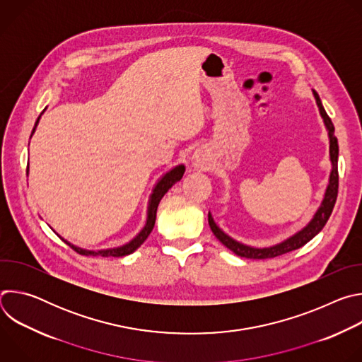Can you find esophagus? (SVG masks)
<instances>
[{
  "label": "esophagus",
  "mask_w": 362,
  "mask_h": 362,
  "mask_svg": "<svg viewBox=\"0 0 362 362\" xmlns=\"http://www.w3.org/2000/svg\"><path fill=\"white\" fill-rule=\"evenodd\" d=\"M193 165H194L196 168L206 169V160H204L203 154H199V153H194V154H193Z\"/></svg>",
  "instance_id": "esophagus-1"
}]
</instances>
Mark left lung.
<instances>
[{"label":"left lung","mask_w":362,"mask_h":362,"mask_svg":"<svg viewBox=\"0 0 362 362\" xmlns=\"http://www.w3.org/2000/svg\"><path fill=\"white\" fill-rule=\"evenodd\" d=\"M314 95H315V100H317L320 113H321V116L324 119L325 127L328 130V136H329V159H331V163H332V170H331V175H329V185H328V187L325 190V196H324V200H322V203L320 206V209L314 215L313 221L309 222L302 230H299L298 233H295L289 239L284 240L282 243H278V245L271 246V247H262V249L261 247L246 246V245H243L240 242H236L235 239H232L223 230L219 229V226L215 223L212 215L209 214L208 215V221H209V226H211L214 235L228 249H230L238 256L249 257V259H268V257L281 256V255L288 253L291 250L299 249L300 246L308 243L309 240H311L314 236H317L322 230V228L325 226V223L328 222V219H329V216L332 214V209H334L335 202H337V196H338V140H337V137L334 134V132H335L334 124H332L329 116L327 115V112H325V109L322 106V103H321V98H320L318 93L314 91Z\"/></svg>","instance_id":"8db88e82"}]
</instances>
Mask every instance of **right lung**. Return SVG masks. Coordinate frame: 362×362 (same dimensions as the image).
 Returning a JSON list of instances; mask_svg holds the SVG:
<instances>
[{"label":"right lung","instance_id":"1","mask_svg":"<svg viewBox=\"0 0 362 362\" xmlns=\"http://www.w3.org/2000/svg\"><path fill=\"white\" fill-rule=\"evenodd\" d=\"M41 117V116H40ZM40 117L37 119V122H35V126H34V129H33V133L35 132V127H37V124H38V120H40ZM31 133V134H33ZM183 173H185V166L183 165H179V166H176V168H173L170 172H168L159 182H158V185L154 186V189H153V193H151V196H150V200H148V208H147V221H146V225H144V228L140 230V233L134 238V239H132L129 243H126V245H123V246H120V247H113V249H103V250H86V249H81V247H77V246H74V245H71V243H69L67 240H64L63 238V240L69 245V246H71L77 253H80V255H86V256H103V257H107V256H115V257H120V256H126V255H130V253H133L146 239H147V236L150 235V232L153 230V228H154V222H156V212H158V206H159V203H160V200H162V197L166 194V192L176 183V182H179L182 177H183Z\"/></svg>","mask_w":362,"mask_h":362}]
</instances>
